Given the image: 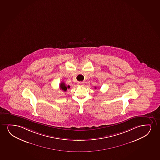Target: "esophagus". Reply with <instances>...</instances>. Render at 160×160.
Here are the masks:
<instances>
[{"instance_id": "34e87169", "label": "esophagus", "mask_w": 160, "mask_h": 160, "mask_svg": "<svg viewBox=\"0 0 160 160\" xmlns=\"http://www.w3.org/2000/svg\"><path fill=\"white\" fill-rule=\"evenodd\" d=\"M78 84L80 87H83L84 85V83L83 82H78Z\"/></svg>"}]
</instances>
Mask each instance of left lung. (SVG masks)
I'll return each mask as SVG.
<instances>
[{"mask_svg":"<svg viewBox=\"0 0 160 160\" xmlns=\"http://www.w3.org/2000/svg\"><path fill=\"white\" fill-rule=\"evenodd\" d=\"M95 89H96V88H95Z\"/></svg>","mask_w":160,"mask_h":160,"instance_id":"1","label":"left lung"}]
</instances>
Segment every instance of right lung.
<instances>
[{"instance_id":"obj_1","label":"right lung","mask_w":160,"mask_h":160,"mask_svg":"<svg viewBox=\"0 0 160 160\" xmlns=\"http://www.w3.org/2000/svg\"><path fill=\"white\" fill-rule=\"evenodd\" d=\"M59 88H60V89H61L62 90H63V91H66L67 90V89L70 88V86H69V85L67 86V85H65V84L64 82H62V83L59 84Z\"/></svg>"}]
</instances>
